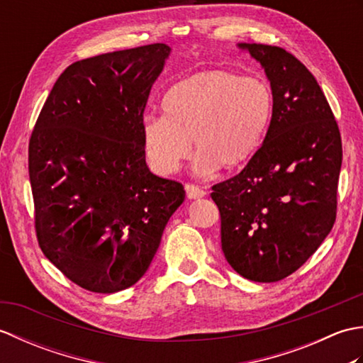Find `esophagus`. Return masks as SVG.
<instances>
[{
	"label": "esophagus",
	"mask_w": 363,
	"mask_h": 363,
	"mask_svg": "<svg viewBox=\"0 0 363 363\" xmlns=\"http://www.w3.org/2000/svg\"><path fill=\"white\" fill-rule=\"evenodd\" d=\"M186 191H187L189 199H198V198H203L206 195V191L201 187L194 186V184H186Z\"/></svg>",
	"instance_id": "obj_1"
}]
</instances>
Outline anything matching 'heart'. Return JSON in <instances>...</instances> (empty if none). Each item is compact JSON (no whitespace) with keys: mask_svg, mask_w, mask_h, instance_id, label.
Here are the masks:
<instances>
[{"mask_svg":"<svg viewBox=\"0 0 363 363\" xmlns=\"http://www.w3.org/2000/svg\"><path fill=\"white\" fill-rule=\"evenodd\" d=\"M164 117L142 125L143 148L157 173H174L198 152L195 172H233L259 151L273 117V90L262 78L225 68L198 72L176 82L162 101Z\"/></svg>","mask_w":363,"mask_h":363,"instance_id":"1","label":"heart"}]
</instances>
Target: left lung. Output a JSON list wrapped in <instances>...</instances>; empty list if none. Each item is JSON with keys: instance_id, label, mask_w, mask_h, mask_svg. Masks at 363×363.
Masks as SVG:
<instances>
[{"instance_id": "obj_1", "label": "left lung", "mask_w": 363, "mask_h": 363, "mask_svg": "<svg viewBox=\"0 0 363 363\" xmlns=\"http://www.w3.org/2000/svg\"><path fill=\"white\" fill-rule=\"evenodd\" d=\"M264 67L273 117L240 173L215 184L221 250L250 281L276 282L318 250L337 215L342 137L317 79L279 46L238 43Z\"/></svg>"}]
</instances>
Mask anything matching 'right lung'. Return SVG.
<instances>
[{
	"mask_svg": "<svg viewBox=\"0 0 363 363\" xmlns=\"http://www.w3.org/2000/svg\"><path fill=\"white\" fill-rule=\"evenodd\" d=\"M165 43L99 54L59 76L29 140L38 246L79 287L115 293L146 273L181 182L150 172L143 112Z\"/></svg>",
	"mask_w": 363,
	"mask_h": 363,
	"instance_id": "add662e5",
	"label": "right lung"
}]
</instances>
